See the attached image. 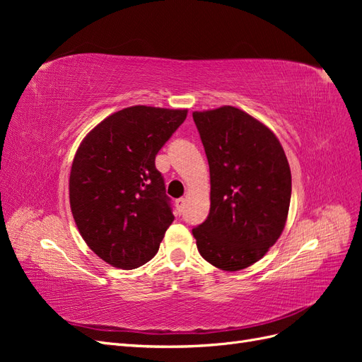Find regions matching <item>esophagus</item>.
<instances>
[{"label":"esophagus","mask_w":362,"mask_h":362,"mask_svg":"<svg viewBox=\"0 0 362 362\" xmlns=\"http://www.w3.org/2000/svg\"><path fill=\"white\" fill-rule=\"evenodd\" d=\"M175 204H177V210H178L180 213H182V210H184V205H185V198H180V199H177V201H175Z\"/></svg>","instance_id":"1"}]
</instances>
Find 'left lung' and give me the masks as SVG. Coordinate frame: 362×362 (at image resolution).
Wrapping results in <instances>:
<instances>
[{
  "instance_id": "left-lung-1",
  "label": "left lung",
  "mask_w": 362,
  "mask_h": 362,
  "mask_svg": "<svg viewBox=\"0 0 362 362\" xmlns=\"http://www.w3.org/2000/svg\"><path fill=\"white\" fill-rule=\"evenodd\" d=\"M210 166V214L192 229L217 269L242 270L266 255L288 216L291 172L279 140L259 120L223 105L194 112Z\"/></svg>"
}]
</instances>
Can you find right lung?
<instances>
[{
    "label": "right lung",
    "instance_id": "right-lung-1",
    "mask_svg": "<svg viewBox=\"0 0 362 362\" xmlns=\"http://www.w3.org/2000/svg\"><path fill=\"white\" fill-rule=\"evenodd\" d=\"M185 117L187 110L128 107L98 124L76 151L74 221L87 246L113 267L136 269L154 258L173 222L156 156Z\"/></svg>",
    "mask_w": 362,
    "mask_h": 362
}]
</instances>
